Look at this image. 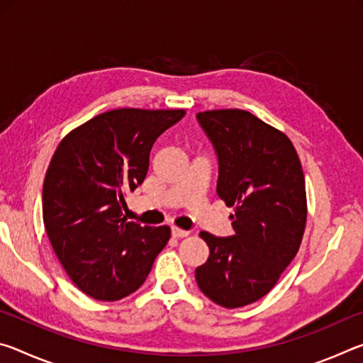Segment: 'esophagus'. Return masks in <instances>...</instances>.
I'll use <instances>...</instances> for the list:
<instances>
[{
  "label": "esophagus",
  "mask_w": 363,
  "mask_h": 363,
  "mask_svg": "<svg viewBox=\"0 0 363 363\" xmlns=\"http://www.w3.org/2000/svg\"><path fill=\"white\" fill-rule=\"evenodd\" d=\"M171 235L176 237V238H184V237L189 235V232L179 229V227H171Z\"/></svg>",
  "instance_id": "obj_1"
}]
</instances>
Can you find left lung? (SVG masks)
<instances>
[{"label":"left lung","instance_id":"8db88e82","mask_svg":"<svg viewBox=\"0 0 363 363\" xmlns=\"http://www.w3.org/2000/svg\"><path fill=\"white\" fill-rule=\"evenodd\" d=\"M218 157L216 192L233 208V235L201 232L210 247L195 269L201 293L227 309L272 290L296 256L307 218L303 168L291 140L238 108L196 113Z\"/></svg>","mask_w":363,"mask_h":363}]
</instances>
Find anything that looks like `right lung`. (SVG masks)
Returning a JSON list of instances; mask_svg holds the SVG:
<instances>
[{
  "mask_svg": "<svg viewBox=\"0 0 363 363\" xmlns=\"http://www.w3.org/2000/svg\"><path fill=\"white\" fill-rule=\"evenodd\" d=\"M184 110L116 108L67 134L43 184V220L73 284L99 301H118L144 284L168 243V225L123 218L126 192L144 182L152 145Z\"/></svg>",
  "mask_w": 363,
  "mask_h": 363,
  "instance_id": "1",
  "label": "right lung"
}]
</instances>
